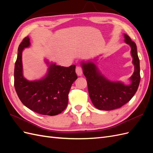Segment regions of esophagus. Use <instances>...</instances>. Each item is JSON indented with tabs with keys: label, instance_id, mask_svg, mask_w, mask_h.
Listing matches in <instances>:
<instances>
[{
	"label": "esophagus",
	"instance_id": "esophagus-1",
	"mask_svg": "<svg viewBox=\"0 0 153 153\" xmlns=\"http://www.w3.org/2000/svg\"><path fill=\"white\" fill-rule=\"evenodd\" d=\"M76 73L78 76H81L82 75V69L80 66H77L76 68Z\"/></svg>",
	"mask_w": 153,
	"mask_h": 153
}]
</instances>
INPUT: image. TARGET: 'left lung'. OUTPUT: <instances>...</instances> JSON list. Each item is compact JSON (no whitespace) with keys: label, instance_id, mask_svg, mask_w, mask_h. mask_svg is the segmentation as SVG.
<instances>
[{"label":"left lung","instance_id":"1","mask_svg":"<svg viewBox=\"0 0 153 153\" xmlns=\"http://www.w3.org/2000/svg\"><path fill=\"white\" fill-rule=\"evenodd\" d=\"M124 42L131 48L134 72L129 78L130 84L121 81H111L106 78L97 66L98 57L93 60L82 61L81 66L87 78L88 91L92 104L101 110H112L128 103L135 95L140 81V61L136 44L129 37L124 34Z\"/></svg>","mask_w":153,"mask_h":153}]
</instances>
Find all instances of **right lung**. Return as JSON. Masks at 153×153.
Wrapping results in <instances>:
<instances>
[{"label":"right lung","instance_id":"right-lung-1","mask_svg":"<svg viewBox=\"0 0 153 153\" xmlns=\"http://www.w3.org/2000/svg\"><path fill=\"white\" fill-rule=\"evenodd\" d=\"M30 46L28 36L18 47L15 65V88L18 98L27 108L42 115H56L65 110L68 94L73 83L77 79L75 65L64 67L45 62L48 66L46 75L39 80H29L23 74L22 52Z\"/></svg>","mask_w":153,"mask_h":153}]
</instances>
